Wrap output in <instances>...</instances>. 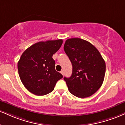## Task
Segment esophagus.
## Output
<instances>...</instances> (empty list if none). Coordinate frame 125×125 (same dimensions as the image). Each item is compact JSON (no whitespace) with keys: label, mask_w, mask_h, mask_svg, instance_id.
Masks as SVG:
<instances>
[{"label":"esophagus","mask_w":125,"mask_h":125,"mask_svg":"<svg viewBox=\"0 0 125 125\" xmlns=\"http://www.w3.org/2000/svg\"><path fill=\"white\" fill-rule=\"evenodd\" d=\"M61 74H62V75H63V74H64V71H63V70H61Z\"/></svg>","instance_id":"34e87169"}]
</instances>
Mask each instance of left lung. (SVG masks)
<instances>
[{
    "mask_svg": "<svg viewBox=\"0 0 125 125\" xmlns=\"http://www.w3.org/2000/svg\"><path fill=\"white\" fill-rule=\"evenodd\" d=\"M64 50L73 66L72 76L64 77L70 93L81 98L92 95L103 84L105 74V62L100 52L77 38L66 41Z\"/></svg>",
    "mask_w": 125,
    "mask_h": 125,
    "instance_id": "obj_1",
    "label": "left lung"
}]
</instances>
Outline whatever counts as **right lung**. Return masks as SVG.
<instances>
[{"label": "right lung", "instance_id": "obj_1", "mask_svg": "<svg viewBox=\"0 0 125 125\" xmlns=\"http://www.w3.org/2000/svg\"><path fill=\"white\" fill-rule=\"evenodd\" d=\"M62 43V40L38 42L22 53L18 62V72L22 83L30 93L36 95L49 94L63 77L55 70L52 58Z\"/></svg>", "mask_w": 125, "mask_h": 125}]
</instances>
